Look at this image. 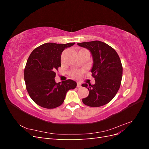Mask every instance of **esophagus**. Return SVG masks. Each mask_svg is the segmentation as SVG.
<instances>
[{
	"label": "esophagus",
	"instance_id": "1",
	"mask_svg": "<svg viewBox=\"0 0 149 149\" xmlns=\"http://www.w3.org/2000/svg\"><path fill=\"white\" fill-rule=\"evenodd\" d=\"M77 87L78 88L81 87V84L79 82H77Z\"/></svg>",
	"mask_w": 149,
	"mask_h": 149
}]
</instances>
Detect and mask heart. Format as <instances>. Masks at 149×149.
I'll return each instance as SVG.
<instances>
[{"instance_id": "obj_1", "label": "heart", "mask_w": 149, "mask_h": 149, "mask_svg": "<svg viewBox=\"0 0 149 149\" xmlns=\"http://www.w3.org/2000/svg\"><path fill=\"white\" fill-rule=\"evenodd\" d=\"M81 73V71H74V72H73V73H72L71 75L73 76L74 78H78L80 76Z\"/></svg>"}]
</instances>
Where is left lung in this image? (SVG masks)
Masks as SVG:
<instances>
[{
	"label": "left lung",
	"mask_w": 149,
	"mask_h": 149,
	"mask_svg": "<svg viewBox=\"0 0 149 149\" xmlns=\"http://www.w3.org/2000/svg\"><path fill=\"white\" fill-rule=\"evenodd\" d=\"M91 52L93 64L91 72L95 79V84L84 83L81 86L89 90V95L82 101L90 107H100L109 102L114 97L120 88L123 66L115 49L101 41L86 42L77 43Z\"/></svg>",
	"instance_id": "1"
}]
</instances>
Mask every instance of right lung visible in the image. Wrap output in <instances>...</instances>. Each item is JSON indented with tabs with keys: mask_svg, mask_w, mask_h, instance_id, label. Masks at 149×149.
<instances>
[{
	"mask_svg": "<svg viewBox=\"0 0 149 149\" xmlns=\"http://www.w3.org/2000/svg\"><path fill=\"white\" fill-rule=\"evenodd\" d=\"M74 44L46 43L31 53L25 68L24 79L29 96L38 106L47 109L60 106L66 93L76 87L73 80L56 83L55 79V71L61 66L63 51Z\"/></svg>",
	"mask_w": 149,
	"mask_h": 149,
	"instance_id": "add662e5",
	"label": "right lung"
}]
</instances>
